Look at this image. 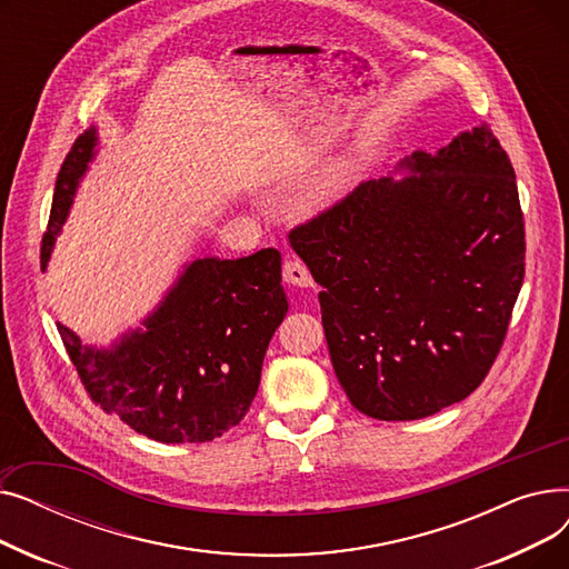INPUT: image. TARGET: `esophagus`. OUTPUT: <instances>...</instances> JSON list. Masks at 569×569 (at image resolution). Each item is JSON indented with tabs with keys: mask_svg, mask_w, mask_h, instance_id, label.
<instances>
[{
	"mask_svg": "<svg viewBox=\"0 0 569 569\" xmlns=\"http://www.w3.org/2000/svg\"><path fill=\"white\" fill-rule=\"evenodd\" d=\"M283 281L290 283V286H297V288L313 286L309 267L302 260H297V258H288L283 262Z\"/></svg>",
	"mask_w": 569,
	"mask_h": 569,
	"instance_id": "1",
	"label": "esophagus"
}]
</instances>
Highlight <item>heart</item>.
<instances>
[{"label": "heart", "mask_w": 569, "mask_h": 569, "mask_svg": "<svg viewBox=\"0 0 569 569\" xmlns=\"http://www.w3.org/2000/svg\"><path fill=\"white\" fill-rule=\"evenodd\" d=\"M357 163L350 159H339L330 166H325L309 189V200L316 207H332L339 200H343L357 182Z\"/></svg>", "instance_id": "heart-1"}]
</instances>
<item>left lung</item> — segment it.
<instances>
[{
    "label": "left lung",
    "instance_id": "1",
    "mask_svg": "<svg viewBox=\"0 0 569 569\" xmlns=\"http://www.w3.org/2000/svg\"><path fill=\"white\" fill-rule=\"evenodd\" d=\"M410 174L362 182L290 230L318 286L327 348L350 403L406 422L482 385L526 272L515 168L489 124Z\"/></svg>",
    "mask_w": 569,
    "mask_h": 569
}]
</instances>
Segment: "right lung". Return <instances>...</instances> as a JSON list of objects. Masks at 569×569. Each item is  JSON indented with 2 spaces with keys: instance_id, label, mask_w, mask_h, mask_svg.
<instances>
[{
  "instance_id": "add662e5",
  "label": "right lung",
  "mask_w": 569,
  "mask_h": 569,
  "mask_svg": "<svg viewBox=\"0 0 569 569\" xmlns=\"http://www.w3.org/2000/svg\"><path fill=\"white\" fill-rule=\"evenodd\" d=\"M94 147L97 129L78 136L57 174L43 269ZM286 311L281 253L262 249L189 262L142 327L108 350L82 346L62 322L57 330L89 399L108 415L159 442H207L244 420Z\"/></svg>"
}]
</instances>
